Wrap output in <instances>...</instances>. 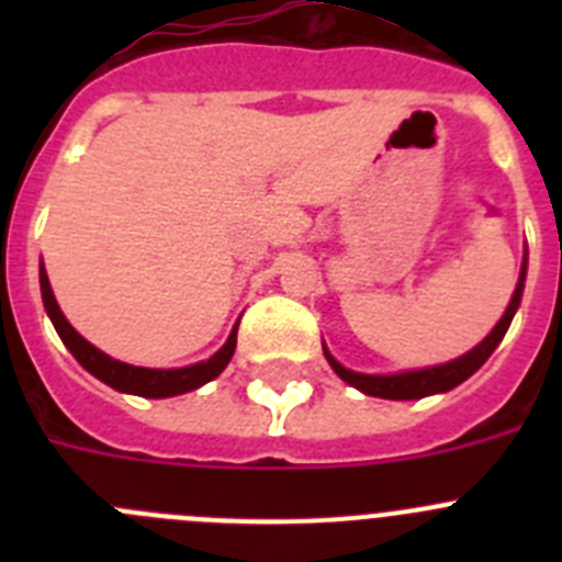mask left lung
Returning a JSON list of instances; mask_svg holds the SVG:
<instances>
[{"label":"left lung","mask_w":562,"mask_h":562,"mask_svg":"<svg viewBox=\"0 0 562 562\" xmlns=\"http://www.w3.org/2000/svg\"><path fill=\"white\" fill-rule=\"evenodd\" d=\"M524 281H526V261L524 267H520V278H518V286H515L513 292V301H509V306H506L504 317L495 324V329L490 331V335L475 346V349L461 355L459 360L445 362V366H434V369H419V371H402V374H357V371L340 366V362L329 355L326 346H324V355L340 380H346L349 385H355L357 391H362V394H369V396H380V400H422V396H430V394H445V391L461 385L467 376H473L475 371L490 360V355L498 349V342L504 340L506 329H509L515 312H518L520 306Z\"/></svg>","instance_id":"left-lung-1"}]
</instances>
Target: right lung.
<instances>
[{
  "mask_svg": "<svg viewBox=\"0 0 562 562\" xmlns=\"http://www.w3.org/2000/svg\"><path fill=\"white\" fill-rule=\"evenodd\" d=\"M38 281H42L44 310H47L49 321H53V326H56L64 346L72 351V357L81 362L89 374L98 376V380L106 382V385H112L114 391H123V394L148 396V400H162V396L186 394V391L200 389V385L211 382L213 376H220L222 371H225L227 362H231L233 351H236L238 324L233 326L225 346H222L211 360H202L196 362V366H186V369H140V366H128V362H121V360H114V357L103 355L101 349H95L92 342L83 340V337L69 326L64 312L58 310L56 295H53V290H49V278L47 272H44V267L38 270Z\"/></svg>",
  "mask_w": 562,
  "mask_h": 562,
  "instance_id": "obj_1",
  "label": "right lung"
}]
</instances>
